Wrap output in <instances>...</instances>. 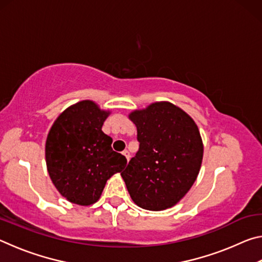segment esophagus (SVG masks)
Returning a JSON list of instances; mask_svg holds the SVG:
<instances>
[{
	"mask_svg": "<svg viewBox=\"0 0 262 262\" xmlns=\"http://www.w3.org/2000/svg\"><path fill=\"white\" fill-rule=\"evenodd\" d=\"M122 155L127 158V161H129V159H130V154H129V151H128V150H125V151L122 152Z\"/></svg>",
	"mask_w": 262,
	"mask_h": 262,
	"instance_id": "obj_1",
	"label": "esophagus"
}]
</instances>
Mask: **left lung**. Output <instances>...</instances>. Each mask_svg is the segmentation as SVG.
Here are the masks:
<instances>
[{"mask_svg":"<svg viewBox=\"0 0 262 262\" xmlns=\"http://www.w3.org/2000/svg\"><path fill=\"white\" fill-rule=\"evenodd\" d=\"M139 151L121 172L132 200L159 211L177 205L196 180L203 143L196 123L178 106L157 101L135 110Z\"/></svg>","mask_w":262,"mask_h":262,"instance_id":"obj_1","label":"left lung"}]
</instances>
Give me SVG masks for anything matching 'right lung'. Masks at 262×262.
<instances>
[{"mask_svg": "<svg viewBox=\"0 0 262 262\" xmlns=\"http://www.w3.org/2000/svg\"><path fill=\"white\" fill-rule=\"evenodd\" d=\"M110 111L82 100L66 108L48 132L45 156L48 174L62 196L79 206L99 200L111 177L121 172L127 159L111 147L101 130Z\"/></svg>", "mask_w": 262, "mask_h": 262, "instance_id": "1", "label": "right lung"}]
</instances>
